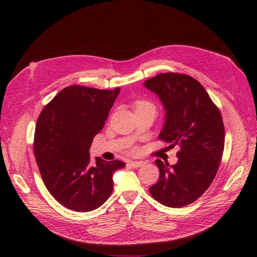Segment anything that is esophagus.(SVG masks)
<instances>
[{
	"mask_svg": "<svg viewBox=\"0 0 257 257\" xmlns=\"http://www.w3.org/2000/svg\"><path fill=\"white\" fill-rule=\"evenodd\" d=\"M130 165L133 168H140V167L145 165V161H137V160L136 161H130Z\"/></svg>",
	"mask_w": 257,
	"mask_h": 257,
	"instance_id": "34e87169",
	"label": "esophagus"
}]
</instances>
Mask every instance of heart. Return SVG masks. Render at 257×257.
<instances>
[{
    "mask_svg": "<svg viewBox=\"0 0 257 257\" xmlns=\"http://www.w3.org/2000/svg\"><path fill=\"white\" fill-rule=\"evenodd\" d=\"M148 105H150V104L145 102V101H139V102L136 104V108H140V107H144V106H148Z\"/></svg>",
    "mask_w": 257,
    "mask_h": 257,
    "instance_id": "1",
    "label": "heart"
}]
</instances>
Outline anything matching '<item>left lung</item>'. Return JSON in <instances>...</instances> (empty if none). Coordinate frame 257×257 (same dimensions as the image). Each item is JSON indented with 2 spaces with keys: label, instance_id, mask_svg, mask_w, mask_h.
<instances>
[{
  "label": "left lung",
  "instance_id": "1",
  "mask_svg": "<svg viewBox=\"0 0 257 257\" xmlns=\"http://www.w3.org/2000/svg\"><path fill=\"white\" fill-rule=\"evenodd\" d=\"M144 86L156 94L166 111L159 140L180 148L176 165L155 160L159 179L149 191L168 207L188 205L205 193L218 172L225 141L220 110L191 76L159 74Z\"/></svg>",
  "mask_w": 257,
  "mask_h": 257
}]
</instances>
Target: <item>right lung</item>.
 I'll return each mask as SVG.
<instances>
[{"mask_svg": "<svg viewBox=\"0 0 257 257\" xmlns=\"http://www.w3.org/2000/svg\"><path fill=\"white\" fill-rule=\"evenodd\" d=\"M119 90L65 87L38 116L34 155L40 175L50 194L71 210L87 212L104 204L113 190L112 175L126 166L101 157L91 166L89 156Z\"/></svg>", "mask_w": 257, "mask_h": 257, "instance_id": "obj_1", "label": "right lung"}]
</instances>
